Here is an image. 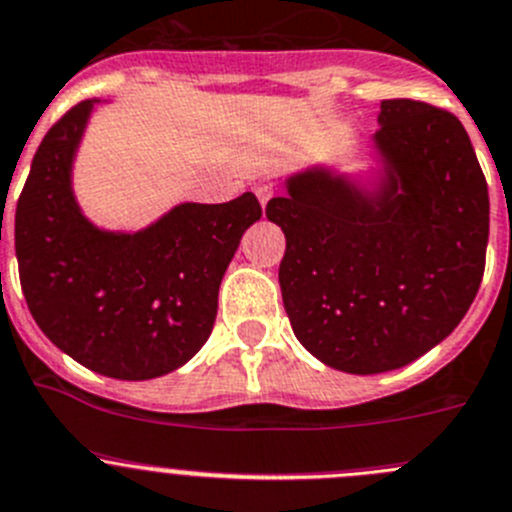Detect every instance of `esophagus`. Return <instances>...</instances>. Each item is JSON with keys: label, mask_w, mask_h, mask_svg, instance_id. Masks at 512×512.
Wrapping results in <instances>:
<instances>
[{"label": "esophagus", "mask_w": 512, "mask_h": 512, "mask_svg": "<svg viewBox=\"0 0 512 512\" xmlns=\"http://www.w3.org/2000/svg\"><path fill=\"white\" fill-rule=\"evenodd\" d=\"M255 194H257V199H260L262 209H265L267 202H270V199L275 197V191H272V186L265 184V181H260V184H255Z\"/></svg>", "instance_id": "obj_1"}]
</instances>
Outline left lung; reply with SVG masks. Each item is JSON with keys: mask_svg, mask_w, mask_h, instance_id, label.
<instances>
[{"mask_svg": "<svg viewBox=\"0 0 512 512\" xmlns=\"http://www.w3.org/2000/svg\"><path fill=\"white\" fill-rule=\"evenodd\" d=\"M369 161L285 176L267 219L285 232L280 290L295 338L321 364L371 376L450 336L485 270L490 199L452 113L381 100Z\"/></svg>", "mask_w": 512, "mask_h": 512, "instance_id": "left-lung-1", "label": "left lung"}]
</instances>
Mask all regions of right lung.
<instances>
[{
	"label": "right lung",
	"mask_w": 512,
	"mask_h": 512,
	"mask_svg": "<svg viewBox=\"0 0 512 512\" xmlns=\"http://www.w3.org/2000/svg\"><path fill=\"white\" fill-rule=\"evenodd\" d=\"M100 100H83L47 131L14 214L27 308L85 369L146 381L181 369L207 343L224 272L262 217L252 191L224 204L181 202L141 229L85 217L73 164Z\"/></svg>",
	"instance_id": "obj_1"
}]
</instances>
